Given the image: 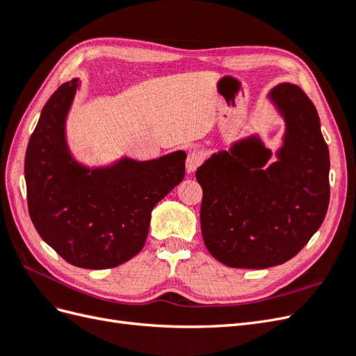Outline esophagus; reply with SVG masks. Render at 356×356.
<instances>
[{"mask_svg":"<svg viewBox=\"0 0 356 356\" xmlns=\"http://www.w3.org/2000/svg\"><path fill=\"white\" fill-rule=\"evenodd\" d=\"M202 160H203L202 153H199V152H191V153H188L187 160H186V168H187L188 174H193V172H195V170L200 166Z\"/></svg>","mask_w":356,"mask_h":356,"instance_id":"esophagus-1","label":"esophagus"}]
</instances>
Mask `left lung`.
<instances>
[{"label": "left lung", "mask_w": 356, "mask_h": 356, "mask_svg": "<svg viewBox=\"0 0 356 356\" xmlns=\"http://www.w3.org/2000/svg\"><path fill=\"white\" fill-rule=\"evenodd\" d=\"M286 131L276 160L258 136L212 154L196 170L200 227L213 258L234 268H267L297 255L330 203V153L319 115L298 86L268 93Z\"/></svg>", "instance_id": "8db88e82"}]
</instances>
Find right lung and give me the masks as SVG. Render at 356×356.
<instances>
[{"mask_svg": "<svg viewBox=\"0 0 356 356\" xmlns=\"http://www.w3.org/2000/svg\"><path fill=\"white\" fill-rule=\"evenodd\" d=\"M79 79L63 83L41 111L25 156L32 224L63 260L81 268H111L144 248L152 211L186 175V153L154 160L123 157L111 166L75 161L65 122Z\"/></svg>", "mask_w": 356, "mask_h": 356, "instance_id": "1", "label": "right lung"}]
</instances>
